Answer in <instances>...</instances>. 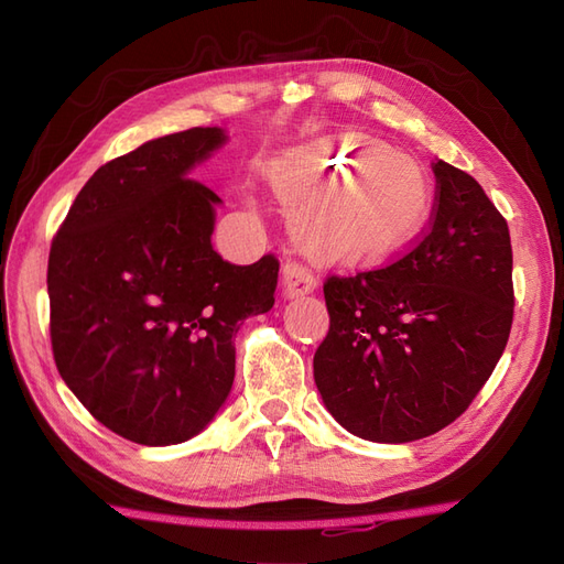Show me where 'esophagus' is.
<instances>
[{
    "instance_id": "obj_1",
    "label": "esophagus",
    "mask_w": 564,
    "mask_h": 564,
    "mask_svg": "<svg viewBox=\"0 0 564 564\" xmlns=\"http://www.w3.org/2000/svg\"><path fill=\"white\" fill-rule=\"evenodd\" d=\"M282 282H284V294L286 296H299V294H308L317 286V275L315 272L301 263L299 259H292L289 256L284 263V272H282Z\"/></svg>"
}]
</instances>
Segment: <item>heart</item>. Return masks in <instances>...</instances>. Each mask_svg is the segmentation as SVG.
<instances>
[{
  "mask_svg": "<svg viewBox=\"0 0 564 564\" xmlns=\"http://www.w3.org/2000/svg\"><path fill=\"white\" fill-rule=\"evenodd\" d=\"M272 181L292 204L312 202L305 230L336 256L398 249L431 209V183L421 164L360 135L299 150L275 169Z\"/></svg>",
  "mask_w": 564,
  "mask_h": 564,
  "instance_id": "obj_1",
  "label": "heart"
}]
</instances>
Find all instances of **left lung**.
Masks as SVG:
<instances>
[{
  "mask_svg": "<svg viewBox=\"0 0 564 564\" xmlns=\"http://www.w3.org/2000/svg\"><path fill=\"white\" fill-rule=\"evenodd\" d=\"M429 226L398 261L324 280L329 332L313 369L332 416L357 437L412 442L466 412L513 324L506 218L473 176L433 162Z\"/></svg>",
  "mask_w": 564,
  "mask_h": 564,
  "instance_id": "obj_1",
  "label": "left lung"
}]
</instances>
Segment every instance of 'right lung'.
Instances as JSON below:
<instances>
[{
    "label": "right lung",
    "instance_id": "1",
    "mask_svg": "<svg viewBox=\"0 0 564 564\" xmlns=\"http://www.w3.org/2000/svg\"><path fill=\"white\" fill-rule=\"evenodd\" d=\"M226 141L195 127L104 164L48 251V334L58 373L89 414L135 445L191 440L226 402L232 336L275 303L280 261L212 247L214 204L187 176Z\"/></svg>",
    "mask_w": 564,
    "mask_h": 564
}]
</instances>
